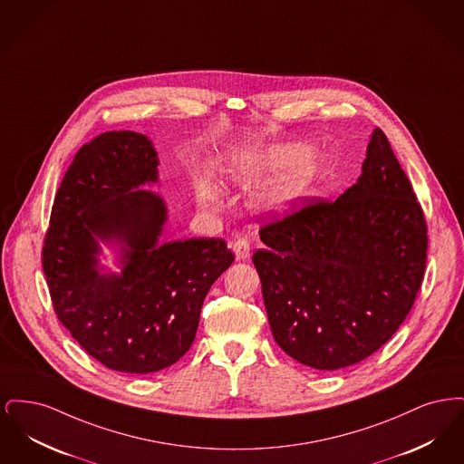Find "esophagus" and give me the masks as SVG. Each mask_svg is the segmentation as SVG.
Masks as SVG:
<instances>
[{
    "label": "esophagus",
    "instance_id": "obj_1",
    "mask_svg": "<svg viewBox=\"0 0 464 464\" xmlns=\"http://www.w3.org/2000/svg\"><path fill=\"white\" fill-rule=\"evenodd\" d=\"M233 250H235L238 261H243V259H248V257H250V243L246 242L245 238H237V240L233 242Z\"/></svg>",
    "mask_w": 464,
    "mask_h": 464
}]
</instances>
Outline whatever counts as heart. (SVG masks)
<instances>
[{
  "instance_id": "heart-1",
  "label": "heart",
  "mask_w": 464,
  "mask_h": 464,
  "mask_svg": "<svg viewBox=\"0 0 464 464\" xmlns=\"http://www.w3.org/2000/svg\"><path fill=\"white\" fill-rule=\"evenodd\" d=\"M292 151L287 150H275L263 156H245L237 160L233 167V177L240 182H256L269 172H278L285 169L292 161ZM314 172V163L309 160L297 161L295 165L288 167L282 176L276 177L269 186H266L261 193V201L266 207L278 208L287 205L290 199L295 198L309 182ZM197 193L199 201L203 203H218L219 191L218 188L205 177H199L197 182Z\"/></svg>"
}]
</instances>
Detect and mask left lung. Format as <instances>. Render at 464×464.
I'll return each instance as SVG.
<instances>
[{
  "label": "left lung",
  "instance_id": "left-lung-1",
  "mask_svg": "<svg viewBox=\"0 0 464 464\" xmlns=\"http://www.w3.org/2000/svg\"><path fill=\"white\" fill-rule=\"evenodd\" d=\"M261 224L252 256L276 344L339 371L386 344L418 297L428 226L409 177L377 127L362 176L335 201L304 197Z\"/></svg>",
  "mask_w": 464,
  "mask_h": 464
}]
</instances>
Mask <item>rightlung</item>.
<instances>
[{
  "label": "right lung",
  "mask_w": 464,
  "mask_h": 464,
  "mask_svg": "<svg viewBox=\"0 0 464 464\" xmlns=\"http://www.w3.org/2000/svg\"><path fill=\"white\" fill-rule=\"evenodd\" d=\"M151 140L104 132L72 158L55 195L42 265L53 311L87 353L111 371L170 367L197 335L207 292L235 254L222 238L158 243L167 208L137 189L155 182ZM95 236L128 243L120 277L94 269Z\"/></svg>",
  "instance_id": "right-lung-1"
}]
</instances>
